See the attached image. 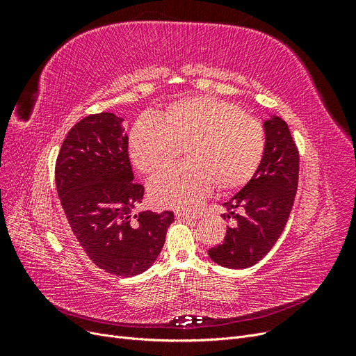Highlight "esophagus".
I'll return each mask as SVG.
<instances>
[{
  "instance_id": "esophagus-1",
  "label": "esophagus",
  "mask_w": 356,
  "mask_h": 356,
  "mask_svg": "<svg viewBox=\"0 0 356 356\" xmlns=\"http://www.w3.org/2000/svg\"><path fill=\"white\" fill-rule=\"evenodd\" d=\"M175 217L178 220H195L197 218L196 213H191V212H186V211H175Z\"/></svg>"
}]
</instances>
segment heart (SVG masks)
<instances>
[{
	"label": "heart",
	"mask_w": 356,
	"mask_h": 356,
	"mask_svg": "<svg viewBox=\"0 0 356 356\" xmlns=\"http://www.w3.org/2000/svg\"><path fill=\"white\" fill-rule=\"evenodd\" d=\"M264 147L258 118L211 96L172 102L160 118L144 115L129 136L135 166L149 177L168 169L186 148L190 165L165 172L149 186L154 203L178 211L196 208L215 182L222 191L243 187L260 166Z\"/></svg>",
	"instance_id": "b5f03b06"
}]
</instances>
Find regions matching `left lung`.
<instances>
[{
  "label": "left lung",
  "instance_id": "obj_1",
  "mask_svg": "<svg viewBox=\"0 0 356 356\" xmlns=\"http://www.w3.org/2000/svg\"><path fill=\"white\" fill-rule=\"evenodd\" d=\"M266 147L250 182L224 207V220H234L224 242L208 251L211 260L227 268L257 264L285 229L298 187L300 154L288 124L279 117L264 122ZM241 209V213L235 212Z\"/></svg>",
  "mask_w": 356,
  "mask_h": 356
}]
</instances>
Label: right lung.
<instances>
[{"label": "right lung", "instance_id": "1", "mask_svg": "<svg viewBox=\"0 0 356 356\" xmlns=\"http://www.w3.org/2000/svg\"><path fill=\"white\" fill-rule=\"evenodd\" d=\"M122 118L99 113L71 127L56 159L63 212L83 251L102 270L135 276L154 263L174 212L132 209L144 197L134 181Z\"/></svg>", "mask_w": 356, "mask_h": 356}]
</instances>
